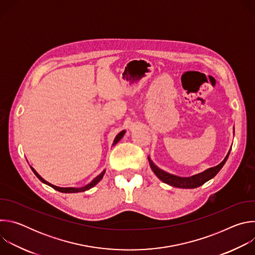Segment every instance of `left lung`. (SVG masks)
I'll use <instances>...</instances> for the list:
<instances>
[{
  "label": "left lung",
  "instance_id": "8db88e82",
  "mask_svg": "<svg viewBox=\"0 0 255 255\" xmlns=\"http://www.w3.org/2000/svg\"><path fill=\"white\" fill-rule=\"evenodd\" d=\"M230 154V150L228 152V154L226 155V157L224 158V160L219 163L218 165L214 166V167H211V168H208L206 169L205 171L201 172V173H198V174H195V175H192L190 177H181V176H177V175H174V174H171V173H168L162 169H160L159 167H157L153 161L149 158L148 156V161H149V164H150V167L151 169L153 170V172L155 173V175L160 179L162 180L163 183L169 185V186H172V187H175V188H181V189H195V188H198L202 185H204L206 181L210 180L211 178H213L218 172L220 171V169L223 167V165L225 164L228 156Z\"/></svg>",
  "mask_w": 255,
  "mask_h": 255
}]
</instances>
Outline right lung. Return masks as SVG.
<instances>
[{"mask_svg": "<svg viewBox=\"0 0 255 255\" xmlns=\"http://www.w3.org/2000/svg\"><path fill=\"white\" fill-rule=\"evenodd\" d=\"M124 134H125V130H123V131H121L117 136H116V138L114 139V142H113V145H115L123 136H124ZM31 169L33 170V172L35 173V175L37 176L42 183H44V184H46V185H48L49 187H51V188H53L54 190H56V191H58V192H60V193H80V192H85V191H88V190H90V189H92L93 187H95L99 181L103 178V176H104V174H105V172H106V170L104 169L98 176H96L90 184H88V185H86L85 187H82V188H60V187H56V186H54V185H51L50 183H48V181H46L44 178H42L38 173H37V171H36L33 167H31Z\"/></svg>", "mask_w": 255, "mask_h": 255, "instance_id": "right-lung-1", "label": "right lung"}]
</instances>
